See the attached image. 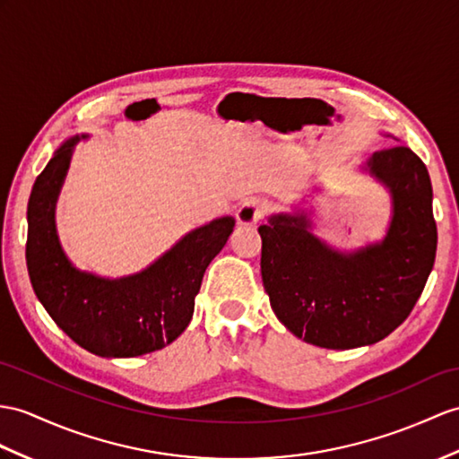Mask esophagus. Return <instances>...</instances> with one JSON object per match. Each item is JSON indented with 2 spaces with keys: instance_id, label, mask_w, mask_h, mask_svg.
<instances>
[{
  "instance_id": "obj_1",
  "label": "esophagus",
  "mask_w": 459,
  "mask_h": 459,
  "mask_svg": "<svg viewBox=\"0 0 459 459\" xmlns=\"http://www.w3.org/2000/svg\"><path fill=\"white\" fill-rule=\"evenodd\" d=\"M266 208H268L266 203L261 198L245 200V203L238 208L236 218L241 226H251V223H256L266 214Z\"/></svg>"
}]
</instances>
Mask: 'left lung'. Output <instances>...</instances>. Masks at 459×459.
Segmentation results:
<instances>
[{
    "instance_id": "left-lung-1",
    "label": "left lung",
    "mask_w": 459,
    "mask_h": 459,
    "mask_svg": "<svg viewBox=\"0 0 459 459\" xmlns=\"http://www.w3.org/2000/svg\"><path fill=\"white\" fill-rule=\"evenodd\" d=\"M364 171L391 196L385 238L341 253L311 233L304 212L274 214L259 228L261 274L282 325L321 349L374 344L415 307L434 266L438 231L427 165L405 145L372 153Z\"/></svg>"
}]
</instances>
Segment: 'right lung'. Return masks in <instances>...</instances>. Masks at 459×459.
<instances>
[{
  "label": "right lung",
  "instance_id": "add662e5",
  "mask_svg": "<svg viewBox=\"0 0 459 459\" xmlns=\"http://www.w3.org/2000/svg\"><path fill=\"white\" fill-rule=\"evenodd\" d=\"M82 138L64 142L32 185L27 208L32 290L56 325L89 352L132 359L160 351L191 323L203 276L231 236L236 220L223 216L188 231L136 274L110 281L80 271L62 249L54 210L74 145Z\"/></svg>",
  "mask_w": 459,
  "mask_h": 459
}]
</instances>
